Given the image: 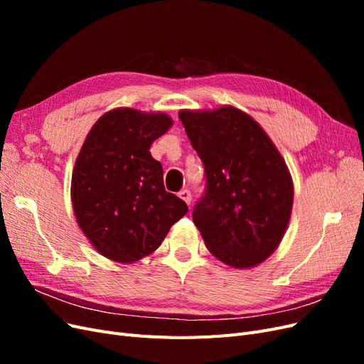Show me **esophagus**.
Wrapping results in <instances>:
<instances>
[{
	"label": "esophagus",
	"mask_w": 364,
	"mask_h": 364,
	"mask_svg": "<svg viewBox=\"0 0 364 364\" xmlns=\"http://www.w3.org/2000/svg\"><path fill=\"white\" fill-rule=\"evenodd\" d=\"M179 197H181V199L186 203V205H190L191 203V191L190 190H182L181 193H179Z\"/></svg>",
	"instance_id": "obj_1"
}]
</instances>
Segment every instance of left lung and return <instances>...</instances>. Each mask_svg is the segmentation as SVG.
Listing matches in <instances>:
<instances>
[{
	"mask_svg": "<svg viewBox=\"0 0 364 364\" xmlns=\"http://www.w3.org/2000/svg\"><path fill=\"white\" fill-rule=\"evenodd\" d=\"M179 118L205 168L193 222L209 252L229 266H257L289 225L293 183L282 156L255 119L235 107L182 111Z\"/></svg>",
	"mask_w": 364,
	"mask_h": 364,
	"instance_id": "8db88e82",
	"label": "left lung"
}]
</instances>
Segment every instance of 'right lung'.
<instances>
[{
    "mask_svg": "<svg viewBox=\"0 0 364 364\" xmlns=\"http://www.w3.org/2000/svg\"><path fill=\"white\" fill-rule=\"evenodd\" d=\"M171 126L165 114L115 109L87 134L77 156L71 196L83 234L103 257L134 262L156 250L170 228L188 213L165 191L151 142Z\"/></svg>",
    "mask_w": 364,
    "mask_h": 364,
    "instance_id": "obj_1",
    "label": "right lung"
}]
</instances>
